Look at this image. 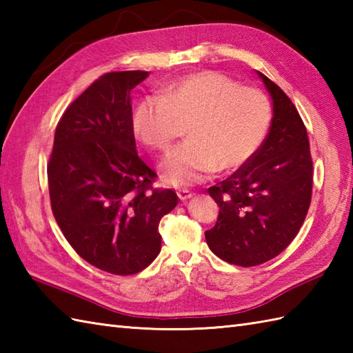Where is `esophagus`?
<instances>
[{"instance_id": "34e87169", "label": "esophagus", "mask_w": 353, "mask_h": 353, "mask_svg": "<svg viewBox=\"0 0 353 353\" xmlns=\"http://www.w3.org/2000/svg\"><path fill=\"white\" fill-rule=\"evenodd\" d=\"M177 197L181 199L182 201H185V200H188V199L192 197V192L188 191V190H181V191H177Z\"/></svg>"}]
</instances>
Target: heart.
I'll return each mask as SVG.
<instances>
[{
  "label": "heart",
  "instance_id": "b5f03b06",
  "mask_svg": "<svg viewBox=\"0 0 353 353\" xmlns=\"http://www.w3.org/2000/svg\"><path fill=\"white\" fill-rule=\"evenodd\" d=\"M191 123L190 141L162 162L163 182L200 183L219 170L236 171L264 144L272 124V104L256 88L215 71L185 74L162 88L161 97L141 100L132 115L137 138L157 152H168Z\"/></svg>",
  "mask_w": 353,
  "mask_h": 353
}]
</instances>
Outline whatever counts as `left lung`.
<instances>
[{
	"mask_svg": "<svg viewBox=\"0 0 353 353\" xmlns=\"http://www.w3.org/2000/svg\"><path fill=\"white\" fill-rule=\"evenodd\" d=\"M273 100L270 132L258 153L226 181L208 190L220 206L206 243L229 264L253 267L283 252L308 214L312 157L306 127L294 104L258 71Z\"/></svg>",
	"mask_w": 353,
	"mask_h": 353,
	"instance_id": "obj_1",
	"label": "left lung"
}]
</instances>
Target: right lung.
I'll use <instances>...</instances> for the list:
<instances>
[{
  "instance_id": "obj_1",
  "label": "right lung",
  "mask_w": 353,
  "mask_h": 353,
  "mask_svg": "<svg viewBox=\"0 0 353 353\" xmlns=\"http://www.w3.org/2000/svg\"><path fill=\"white\" fill-rule=\"evenodd\" d=\"M147 71L97 79L65 110L48 162L54 219L66 241L89 264L129 276L161 252V219L179 203L154 190L156 172L137 152L130 92Z\"/></svg>"
}]
</instances>
